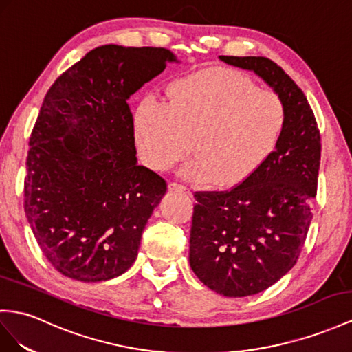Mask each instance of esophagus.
Returning a JSON list of instances; mask_svg holds the SVG:
<instances>
[{"instance_id": "obj_1", "label": "esophagus", "mask_w": 352, "mask_h": 352, "mask_svg": "<svg viewBox=\"0 0 352 352\" xmlns=\"http://www.w3.org/2000/svg\"><path fill=\"white\" fill-rule=\"evenodd\" d=\"M168 187H169V190H175V192H182V193H186V195H190V188L183 186V184H178L175 182H170L168 184Z\"/></svg>"}]
</instances>
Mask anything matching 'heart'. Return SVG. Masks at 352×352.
Returning a JSON list of instances; mask_svg holds the SVG:
<instances>
[{
	"label": "heart",
	"mask_w": 352,
	"mask_h": 352,
	"mask_svg": "<svg viewBox=\"0 0 352 352\" xmlns=\"http://www.w3.org/2000/svg\"><path fill=\"white\" fill-rule=\"evenodd\" d=\"M285 123L281 96L229 68L182 78L166 102L144 99L133 119L138 147L153 168H169L193 147L196 157L184 174L224 190L244 184L267 164Z\"/></svg>",
	"instance_id": "1"
}]
</instances>
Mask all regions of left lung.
I'll return each instance as SVG.
<instances>
[{"mask_svg":"<svg viewBox=\"0 0 352 352\" xmlns=\"http://www.w3.org/2000/svg\"><path fill=\"white\" fill-rule=\"evenodd\" d=\"M220 59L254 71L287 108L281 141L258 173L230 190L195 193L190 267L211 290L244 297L274 285L300 256L314 215L321 137L302 89L274 60Z\"/></svg>","mask_w":352,"mask_h":352,"instance_id":"1","label":"left lung"}]
</instances>
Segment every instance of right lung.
<instances>
[{
	"mask_svg": "<svg viewBox=\"0 0 352 352\" xmlns=\"http://www.w3.org/2000/svg\"><path fill=\"white\" fill-rule=\"evenodd\" d=\"M177 60L164 47L107 44L47 90L30 137L23 206L58 272L107 281L138 256L166 182L137 164L132 94Z\"/></svg>",
	"mask_w": 352,
	"mask_h": 352,
	"instance_id": "obj_1",
	"label": "right lung"
}]
</instances>
